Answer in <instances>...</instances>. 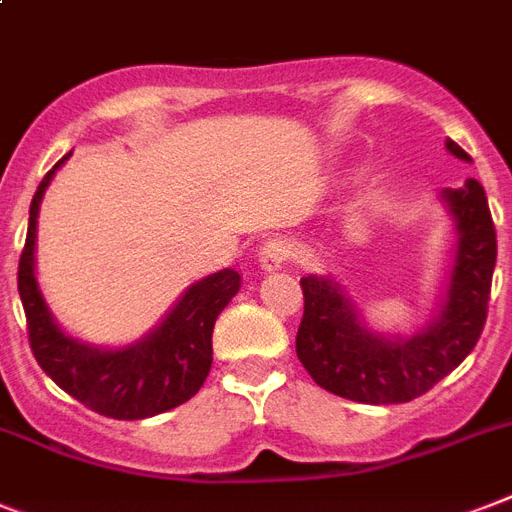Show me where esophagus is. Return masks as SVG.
<instances>
[{"mask_svg": "<svg viewBox=\"0 0 512 512\" xmlns=\"http://www.w3.org/2000/svg\"><path fill=\"white\" fill-rule=\"evenodd\" d=\"M289 257H292V244L286 239H268L257 252V263L263 270H278L284 268Z\"/></svg>", "mask_w": 512, "mask_h": 512, "instance_id": "obj_1", "label": "esophagus"}]
</instances>
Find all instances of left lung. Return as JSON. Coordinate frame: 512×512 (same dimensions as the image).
<instances>
[{"label":"left lung","instance_id":"1","mask_svg":"<svg viewBox=\"0 0 512 512\" xmlns=\"http://www.w3.org/2000/svg\"><path fill=\"white\" fill-rule=\"evenodd\" d=\"M447 152L471 160L452 139ZM455 220V249L447 284L431 321L415 334H384L368 326L350 294L331 276H305V315L297 357L326 392L365 405H397L421 397L471 355L486 321L497 263V234L484 186L439 191Z\"/></svg>","mask_w":512,"mask_h":512}]
</instances>
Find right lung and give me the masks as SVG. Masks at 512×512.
<instances>
[{"mask_svg": "<svg viewBox=\"0 0 512 512\" xmlns=\"http://www.w3.org/2000/svg\"><path fill=\"white\" fill-rule=\"evenodd\" d=\"M70 155L73 152L41 178L28 210L18 292L26 310L33 357L62 392L76 397L94 413L118 421L152 418L184 405L205 384L213 365L215 321L236 297L242 276L236 268H223L199 278L155 328L131 344L99 347L68 334L49 310L36 278V223L44 191Z\"/></svg>", "mask_w": 512, "mask_h": 512, "instance_id": "1", "label": "right lung"}]
</instances>
